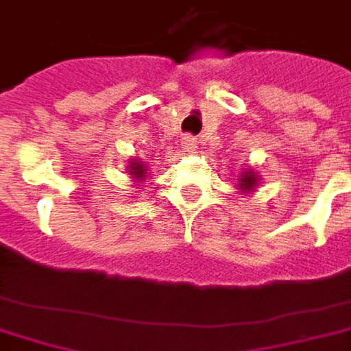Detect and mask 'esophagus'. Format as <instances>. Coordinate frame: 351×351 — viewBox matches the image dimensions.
<instances>
[{"mask_svg": "<svg viewBox=\"0 0 351 351\" xmlns=\"http://www.w3.org/2000/svg\"><path fill=\"white\" fill-rule=\"evenodd\" d=\"M182 148H184V152H193V150H195V141H193L192 136H184V138H182Z\"/></svg>", "mask_w": 351, "mask_h": 351, "instance_id": "esophagus-1", "label": "esophagus"}]
</instances>
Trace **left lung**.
Instances as JSON below:
<instances>
[{
    "instance_id": "obj_1",
    "label": "left lung",
    "mask_w": 351,
    "mask_h": 351,
    "mask_svg": "<svg viewBox=\"0 0 351 351\" xmlns=\"http://www.w3.org/2000/svg\"><path fill=\"white\" fill-rule=\"evenodd\" d=\"M258 184H261V175L254 169H245L237 178V190L245 195V193L254 192L258 188Z\"/></svg>"
}]
</instances>
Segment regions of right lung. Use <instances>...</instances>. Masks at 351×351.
Listing matches in <instances>:
<instances>
[{"label": "right lung", "mask_w": 351, "mask_h": 351, "mask_svg": "<svg viewBox=\"0 0 351 351\" xmlns=\"http://www.w3.org/2000/svg\"><path fill=\"white\" fill-rule=\"evenodd\" d=\"M148 167H146V161H141V159H131L129 161V167H127V173L133 176L134 182L142 186L146 182V176H148Z\"/></svg>", "instance_id": "add662e5"}]
</instances>
